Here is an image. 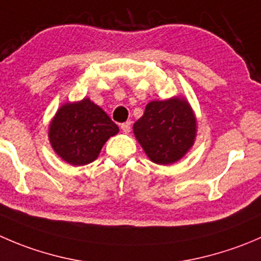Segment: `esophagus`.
Segmentation results:
<instances>
[{
	"label": "esophagus",
	"instance_id": "obj_1",
	"mask_svg": "<svg viewBox=\"0 0 261 261\" xmlns=\"http://www.w3.org/2000/svg\"><path fill=\"white\" fill-rule=\"evenodd\" d=\"M121 128H122V131L125 134L130 133V131H131V122H130V121H127V122L121 123Z\"/></svg>",
	"mask_w": 261,
	"mask_h": 261
}]
</instances>
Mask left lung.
Returning <instances> with one entry per match:
<instances>
[{
    "mask_svg": "<svg viewBox=\"0 0 261 261\" xmlns=\"http://www.w3.org/2000/svg\"><path fill=\"white\" fill-rule=\"evenodd\" d=\"M134 134L150 161L171 164L182 158L194 144L196 121L185 99L154 100L134 123Z\"/></svg>",
    "mask_w": 261,
    "mask_h": 261,
    "instance_id": "1",
    "label": "left lung"
}]
</instances>
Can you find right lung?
<instances>
[{"label": "right lung", "mask_w": 261, "mask_h": 261, "mask_svg": "<svg viewBox=\"0 0 261 261\" xmlns=\"http://www.w3.org/2000/svg\"><path fill=\"white\" fill-rule=\"evenodd\" d=\"M117 133L118 126L107 113L87 98L62 106L50 122L48 136L63 161L84 166L95 161L106 141Z\"/></svg>", "instance_id": "obj_1"}]
</instances>
